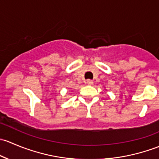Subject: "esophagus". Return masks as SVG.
Returning <instances> with one entry per match:
<instances>
[{"instance_id": "1", "label": "esophagus", "mask_w": 159, "mask_h": 159, "mask_svg": "<svg viewBox=\"0 0 159 159\" xmlns=\"http://www.w3.org/2000/svg\"><path fill=\"white\" fill-rule=\"evenodd\" d=\"M86 84L90 85V86H91V85L93 84V80H87L86 81Z\"/></svg>"}]
</instances>
